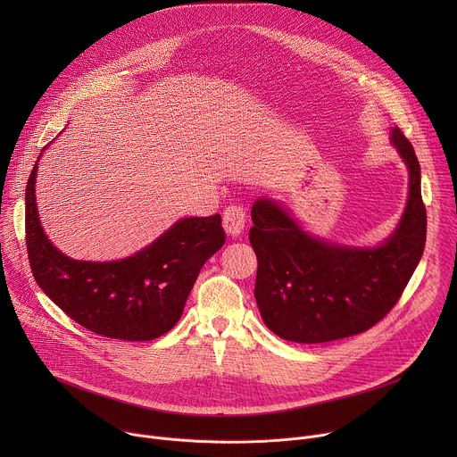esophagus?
<instances>
[{"mask_svg": "<svg viewBox=\"0 0 457 457\" xmlns=\"http://www.w3.org/2000/svg\"><path fill=\"white\" fill-rule=\"evenodd\" d=\"M222 224L226 233L237 237L242 233L244 224H245V210L240 204H231L224 210V217H222Z\"/></svg>", "mask_w": 457, "mask_h": 457, "instance_id": "1", "label": "esophagus"}]
</instances>
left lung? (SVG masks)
<instances>
[{"label": "left lung", "mask_w": 457, "mask_h": 457, "mask_svg": "<svg viewBox=\"0 0 457 457\" xmlns=\"http://www.w3.org/2000/svg\"><path fill=\"white\" fill-rule=\"evenodd\" d=\"M393 143L409 168L411 193L396 233L376 249L321 242L275 203L253 204L254 298L277 337L296 344L349 338L369 331L402 298L425 249L427 210L418 157L398 126Z\"/></svg>", "instance_id": "1"}]
</instances>
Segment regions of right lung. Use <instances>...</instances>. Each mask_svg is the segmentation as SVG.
Masks as SVG:
<instances>
[{"instance_id":"obj_1","label":"right lung","mask_w":457,"mask_h":457,"mask_svg":"<svg viewBox=\"0 0 457 457\" xmlns=\"http://www.w3.org/2000/svg\"><path fill=\"white\" fill-rule=\"evenodd\" d=\"M36 171L25 193V242L43 293L85 329L115 340L148 342L179 321L206 260L226 242L220 215L179 220L154 244L115 262H81L59 253L39 226Z\"/></svg>"}]
</instances>
